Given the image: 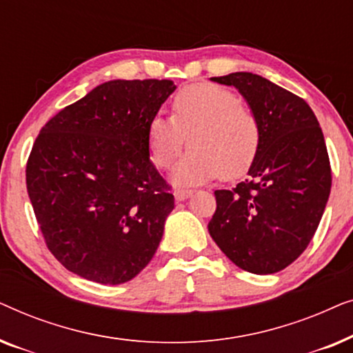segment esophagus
Wrapping results in <instances>:
<instances>
[{"instance_id":"34e87169","label":"esophagus","mask_w":353,"mask_h":353,"mask_svg":"<svg viewBox=\"0 0 353 353\" xmlns=\"http://www.w3.org/2000/svg\"><path fill=\"white\" fill-rule=\"evenodd\" d=\"M173 196H175L176 201H185L190 196H192V191L185 190V188H175V191H173Z\"/></svg>"}]
</instances>
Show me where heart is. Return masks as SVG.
Segmentation results:
<instances>
[{
  "mask_svg": "<svg viewBox=\"0 0 353 353\" xmlns=\"http://www.w3.org/2000/svg\"><path fill=\"white\" fill-rule=\"evenodd\" d=\"M188 144L191 151L176 167L178 185H202L220 175L233 180L252 165L260 125L252 109L228 88L196 83L172 103V119L156 115L148 125V148L157 168H170Z\"/></svg>",
  "mask_w": 353,
  "mask_h": 353,
  "instance_id": "1",
  "label": "heart"
}]
</instances>
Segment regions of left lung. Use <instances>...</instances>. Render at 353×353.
Returning a JSON list of instances; mask_svg holds the SVG:
<instances>
[{"label":"left lung","mask_w":353,"mask_h":353,"mask_svg":"<svg viewBox=\"0 0 353 353\" xmlns=\"http://www.w3.org/2000/svg\"><path fill=\"white\" fill-rule=\"evenodd\" d=\"M234 86L260 125L248 180L215 191L209 233L236 267L281 272L315 234L331 192V165L320 123L305 101L250 72L212 77Z\"/></svg>","instance_id":"8db88e82"}]
</instances>
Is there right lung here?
Returning <instances> with one entry per match:
<instances>
[{
    "mask_svg": "<svg viewBox=\"0 0 353 353\" xmlns=\"http://www.w3.org/2000/svg\"><path fill=\"white\" fill-rule=\"evenodd\" d=\"M172 80H110L40 130L27 191L51 254L99 284L133 279L156 254L175 207L149 159L148 125Z\"/></svg>",
    "mask_w": 353,
    "mask_h": 353,
    "instance_id": "obj_1",
    "label": "right lung"
}]
</instances>
